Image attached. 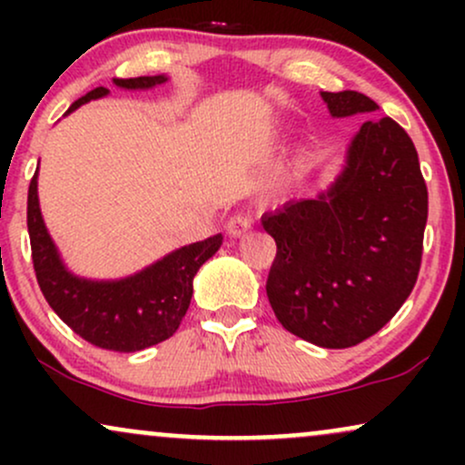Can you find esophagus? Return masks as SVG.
<instances>
[{
  "label": "esophagus",
  "instance_id": "1",
  "mask_svg": "<svg viewBox=\"0 0 465 465\" xmlns=\"http://www.w3.org/2000/svg\"><path fill=\"white\" fill-rule=\"evenodd\" d=\"M251 225H253V223H251V218H249L247 214H233V216L227 221L225 229H227L229 236L240 238V236H244V233L249 232Z\"/></svg>",
  "mask_w": 465,
  "mask_h": 465
}]
</instances>
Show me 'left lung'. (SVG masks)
Returning a JSON list of instances; mask_svg holds the SVG:
<instances>
[{"instance_id": "1", "label": "left lung", "mask_w": 465, "mask_h": 465, "mask_svg": "<svg viewBox=\"0 0 465 465\" xmlns=\"http://www.w3.org/2000/svg\"><path fill=\"white\" fill-rule=\"evenodd\" d=\"M322 98L332 117L378 111L359 92ZM426 216L429 192L407 131L391 117L365 120L328 188L262 216L277 244L266 280L275 317L319 348L370 339L413 291Z\"/></svg>"}]
</instances>
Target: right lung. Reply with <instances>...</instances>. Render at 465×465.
<instances>
[{"instance_id": "add662e5", "label": "right lung", "mask_w": 465, "mask_h": 465, "mask_svg": "<svg viewBox=\"0 0 465 465\" xmlns=\"http://www.w3.org/2000/svg\"><path fill=\"white\" fill-rule=\"evenodd\" d=\"M170 80L168 74L140 78H114L126 92H148ZM109 95V89L95 87L67 109ZM28 233L41 292L58 317L92 345L129 354L162 343L177 332L192 300V282L199 269L221 249L223 236L185 244L137 273L117 280H92L76 275L63 262L56 242L47 232L39 205V170L28 190Z\"/></svg>"}]
</instances>
